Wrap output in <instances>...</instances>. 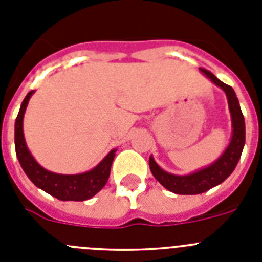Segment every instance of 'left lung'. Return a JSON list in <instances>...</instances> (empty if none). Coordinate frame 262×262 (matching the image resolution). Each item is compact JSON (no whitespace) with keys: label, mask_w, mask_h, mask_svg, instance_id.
<instances>
[{"label":"left lung","mask_w":262,"mask_h":262,"mask_svg":"<svg viewBox=\"0 0 262 262\" xmlns=\"http://www.w3.org/2000/svg\"><path fill=\"white\" fill-rule=\"evenodd\" d=\"M202 73L210 78L216 86L223 89L228 99V107H230L231 117H232V140L228 145L227 150L223 152V155L216 160L215 163L209 166L207 168L201 169L199 172H194L192 175L187 176H176L171 175L168 172L163 171L152 158H150L148 164L154 178L163 185L166 189L176 193V194H200L210 188L215 187L218 184L223 183L228 176L232 173V171L236 167L240 157H242L243 147L246 143V124H244V116L240 110L239 100L235 95L234 89L228 84L219 81L215 75L209 70L201 68Z\"/></svg>","instance_id":"obj_1"}]
</instances>
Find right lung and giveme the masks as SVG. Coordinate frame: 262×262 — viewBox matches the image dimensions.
Returning <instances> with one entry per match:
<instances>
[{
  "label": "right lung",
  "mask_w": 262,
  "mask_h": 262,
  "mask_svg": "<svg viewBox=\"0 0 262 262\" xmlns=\"http://www.w3.org/2000/svg\"><path fill=\"white\" fill-rule=\"evenodd\" d=\"M32 93L34 90L26 95L15 120V152L23 171L36 187L61 201H84L91 199L104 187L110 178L115 150H112L95 168L81 175H58L44 169L30 154L23 137V116Z\"/></svg>",
  "instance_id": "add662e5"
}]
</instances>
